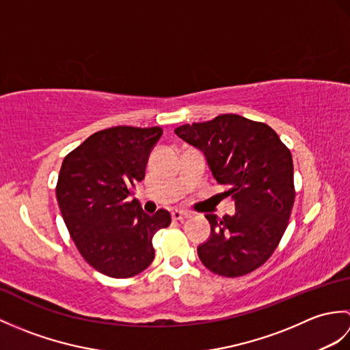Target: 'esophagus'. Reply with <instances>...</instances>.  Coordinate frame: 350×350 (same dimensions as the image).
<instances>
[{
	"label": "esophagus",
	"instance_id": "obj_1",
	"mask_svg": "<svg viewBox=\"0 0 350 350\" xmlns=\"http://www.w3.org/2000/svg\"><path fill=\"white\" fill-rule=\"evenodd\" d=\"M171 218H173L174 221H183V219L189 218V213L182 212V211H173L171 212Z\"/></svg>",
	"mask_w": 350,
	"mask_h": 350
}]
</instances>
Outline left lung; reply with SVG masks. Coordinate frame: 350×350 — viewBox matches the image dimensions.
Here are the masks:
<instances>
[{
  "label": "left lung",
  "mask_w": 350,
  "mask_h": 350,
  "mask_svg": "<svg viewBox=\"0 0 350 350\" xmlns=\"http://www.w3.org/2000/svg\"><path fill=\"white\" fill-rule=\"evenodd\" d=\"M206 156L233 217L207 213L211 237L197 248L202 263L221 277H242L262 266L278 247L295 203L292 153L271 126L237 114L179 126L174 131Z\"/></svg>",
  "instance_id": "obj_1"
}]
</instances>
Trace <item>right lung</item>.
Wrapping results in <instances>:
<instances>
[{
  "mask_svg": "<svg viewBox=\"0 0 350 350\" xmlns=\"http://www.w3.org/2000/svg\"><path fill=\"white\" fill-rule=\"evenodd\" d=\"M161 135L159 126L103 129L62 163L55 192L64 224L85 262L108 277L143 272L154 258V233L171 222L168 211L147 215L129 200Z\"/></svg>",
  "mask_w": 350,
  "mask_h": 350,
  "instance_id": "obj_1",
  "label": "right lung"
}]
</instances>
